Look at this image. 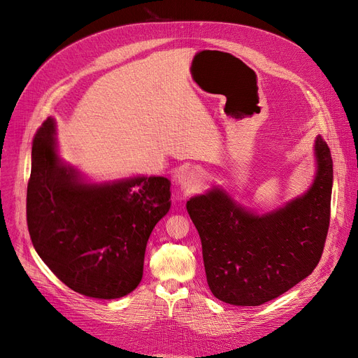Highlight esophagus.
<instances>
[{"label":"esophagus","instance_id":"1","mask_svg":"<svg viewBox=\"0 0 358 358\" xmlns=\"http://www.w3.org/2000/svg\"><path fill=\"white\" fill-rule=\"evenodd\" d=\"M202 181V176L199 171H195V170H189V171H185L182 176H181V180H180V188L182 191V194H189L192 192L194 189H196V187H199Z\"/></svg>","mask_w":358,"mask_h":358}]
</instances>
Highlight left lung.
I'll use <instances>...</instances> for the list:
<instances>
[{
	"label": "left lung",
	"instance_id": "1",
	"mask_svg": "<svg viewBox=\"0 0 358 358\" xmlns=\"http://www.w3.org/2000/svg\"><path fill=\"white\" fill-rule=\"evenodd\" d=\"M313 150L312 185L272 211L249 210L220 185L187 201L202 243L207 282L217 299L259 306L317 266L330 224L333 160L322 136Z\"/></svg>",
	"mask_w": 358,
	"mask_h": 358
}]
</instances>
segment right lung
I'll return each instance as SVG.
<instances>
[{
    "mask_svg": "<svg viewBox=\"0 0 358 358\" xmlns=\"http://www.w3.org/2000/svg\"><path fill=\"white\" fill-rule=\"evenodd\" d=\"M166 177L93 182L59 156L57 123L48 117L32 144L27 222L43 264L72 290L119 299L143 278L147 241L170 211Z\"/></svg>",
    "mask_w": 358,
    "mask_h": 358,
    "instance_id": "obj_1",
    "label": "right lung"
}]
</instances>
